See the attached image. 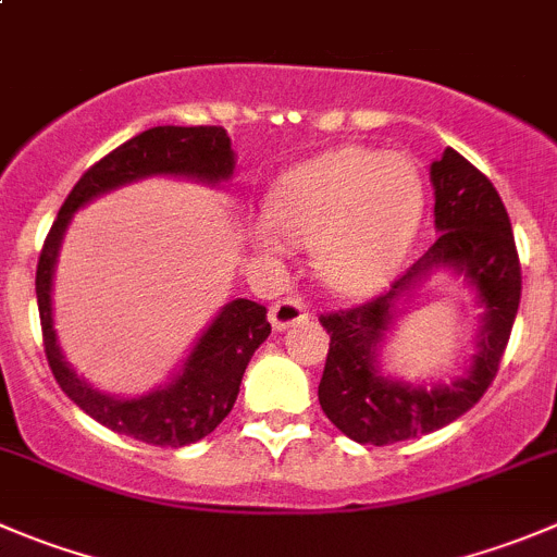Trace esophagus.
I'll list each match as a JSON object with an SVG mask.
<instances>
[{
    "label": "esophagus",
    "mask_w": 557,
    "mask_h": 557,
    "mask_svg": "<svg viewBox=\"0 0 557 557\" xmlns=\"http://www.w3.org/2000/svg\"><path fill=\"white\" fill-rule=\"evenodd\" d=\"M306 317H309V311H306V304L300 298H284L278 300V304L270 306V325H273L275 331L298 325V322H304Z\"/></svg>",
    "instance_id": "obj_1"
}]
</instances>
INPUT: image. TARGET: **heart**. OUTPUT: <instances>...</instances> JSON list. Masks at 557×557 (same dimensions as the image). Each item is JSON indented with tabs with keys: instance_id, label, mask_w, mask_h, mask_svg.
<instances>
[{
	"instance_id": "obj_1",
	"label": "heart",
	"mask_w": 557,
	"mask_h": 557,
	"mask_svg": "<svg viewBox=\"0 0 557 557\" xmlns=\"http://www.w3.org/2000/svg\"><path fill=\"white\" fill-rule=\"evenodd\" d=\"M423 208L418 166L401 152L344 147L298 166L270 196V221L251 235L275 251L282 234L314 246L322 282L344 295H369L399 270Z\"/></svg>"
}]
</instances>
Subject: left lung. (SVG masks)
<instances>
[{
	"label": "left lung",
	"mask_w": 557,
	"mask_h": 557,
	"mask_svg": "<svg viewBox=\"0 0 557 557\" xmlns=\"http://www.w3.org/2000/svg\"><path fill=\"white\" fill-rule=\"evenodd\" d=\"M434 188V226L441 237L418 262L380 293L352 309L325 311L331 333L320 380L322 412L355 443L391 446L434 432L468 412L495 380L520 306L522 270L511 221L495 185L468 158L448 147L429 169ZM434 263H451L480 289L485 306L482 352L474 372L448 389H410L383 381L373 369V349L393 319L398 295Z\"/></svg>",
	"instance_id": "8db88e82"
}]
</instances>
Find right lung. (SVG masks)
Instances as JSON below:
<instances>
[{"mask_svg":"<svg viewBox=\"0 0 557 557\" xmlns=\"http://www.w3.org/2000/svg\"><path fill=\"white\" fill-rule=\"evenodd\" d=\"M232 166H235V156H232L230 136L221 125H194V128L158 125L95 161L73 185L46 235L35 275L46 358L67 399L76 401L87 416H92L111 432L128 434L134 441L150 443V446L172 448L202 441L205 434L213 432L230 416L253 349L270 336L268 309L246 298L232 300L215 317L208 333L199 338L185 361L183 374L172 385L141 399H111L78 380L57 349L54 327H51V273H54L62 232L73 210L89 202L92 196L136 177L188 174V177L215 183V180L230 177Z\"/></svg>","mask_w":557,"mask_h":557,"instance_id":"1","label":"right lung"}]
</instances>
